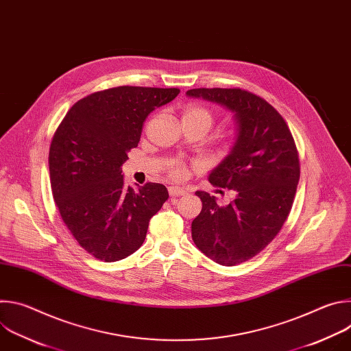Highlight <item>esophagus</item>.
<instances>
[{"label":"esophagus","instance_id":"obj_1","mask_svg":"<svg viewBox=\"0 0 351 351\" xmlns=\"http://www.w3.org/2000/svg\"><path fill=\"white\" fill-rule=\"evenodd\" d=\"M168 191H169V195H171V197H180V195H184V194L187 193L184 189H180V187H178V186H171V187L168 189Z\"/></svg>","mask_w":351,"mask_h":351}]
</instances>
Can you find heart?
<instances>
[{
	"mask_svg": "<svg viewBox=\"0 0 351 351\" xmlns=\"http://www.w3.org/2000/svg\"><path fill=\"white\" fill-rule=\"evenodd\" d=\"M214 121H215V117L213 111H210L203 106L187 104L182 110V122H191V123L199 125L206 132L210 130V128L214 125ZM168 171L173 179H182L184 176V165L179 161H173L169 165Z\"/></svg>",
	"mask_w": 351,
	"mask_h": 351,
	"instance_id": "b5f03b06",
	"label": "heart"
}]
</instances>
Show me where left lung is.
I'll use <instances>...</instances> for the list:
<instances>
[{
    "instance_id": "8db88e82",
    "label": "left lung",
    "mask_w": 351,
    "mask_h": 351,
    "mask_svg": "<svg viewBox=\"0 0 351 351\" xmlns=\"http://www.w3.org/2000/svg\"><path fill=\"white\" fill-rule=\"evenodd\" d=\"M186 94L234 114L236 141L208 180L234 190L236 197L219 207L214 195L197 191L203 208L191 222L198 250L221 265L233 267L263 252L287 219L300 179L295 143L282 115L247 90L191 88Z\"/></svg>"
}]
</instances>
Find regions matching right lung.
Wrapping results in <instances>:
<instances>
[{"mask_svg":"<svg viewBox=\"0 0 351 351\" xmlns=\"http://www.w3.org/2000/svg\"><path fill=\"white\" fill-rule=\"evenodd\" d=\"M179 88L119 86L93 93L68 111L49 145V180L66 228L94 258L114 263L143 244L169 194L164 184L126 186L122 164L143 122Z\"/></svg>","mask_w":351,"mask_h":351,"instance_id":"obj_1","label":"right lung"}]
</instances>
